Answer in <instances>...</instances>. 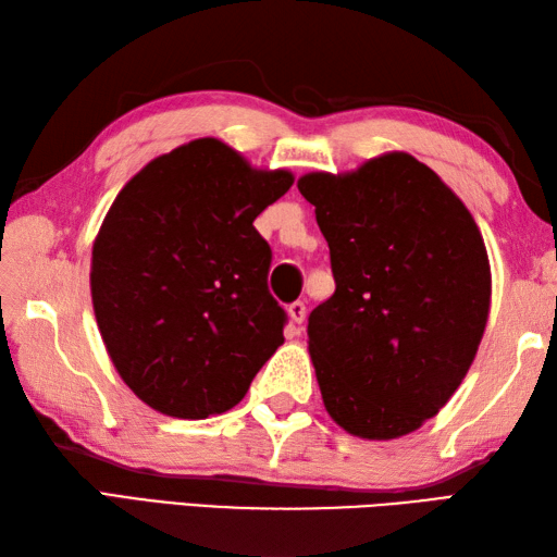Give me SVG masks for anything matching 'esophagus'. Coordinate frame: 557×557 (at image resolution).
Wrapping results in <instances>:
<instances>
[{
    "mask_svg": "<svg viewBox=\"0 0 557 557\" xmlns=\"http://www.w3.org/2000/svg\"><path fill=\"white\" fill-rule=\"evenodd\" d=\"M287 315H289V323H292V325H301L304 318H306V304H304V301L289 304Z\"/></svg>",
    "mask_w": 557,
    "mask_h": 557,
    "instance_id": "obj_1",
    "label": "esophagus"
}]
</instances>
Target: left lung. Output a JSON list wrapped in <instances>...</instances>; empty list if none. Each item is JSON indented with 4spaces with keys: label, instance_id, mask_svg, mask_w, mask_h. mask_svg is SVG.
<instances>
[{
    "label": "left lung",
    "instance_id": "8db88e82",
    "mask_svg": "<svg viewBox=\"0 0 557 557\" xmlns=\"http://www.w3.org/2000/svg\"><path fill=\"white\" fill-rule=\"evenodd\" d=\"M330 246L335 294L309 315V354L330 417L393 441L435 417L465 381L491 311L474 218L409 152L299 176Z\"/></svg>",
    "mask_w": 557,
    "mask_h": 557
}]
</instances>
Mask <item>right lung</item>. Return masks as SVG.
Segmentation results:
<instances>
[{
	"instance_id": "add662e5",
	"label": "right lung",
	"mask_w": 557,
	"mask_h": 557,
	"mask_svg": "<svg viewBox=\"0 0 557 557\" xmlns=\"http://www.w3.org/2000/svg\"><path fill=\"white\" fill-rule=\"evenodd\" d=\"M292 184L287 170L196 138L116 194L92 244L90 297L116 373L148 407L174 419L227 411L285 342L253 220Z\"/></svg>"
}]
</instances>
